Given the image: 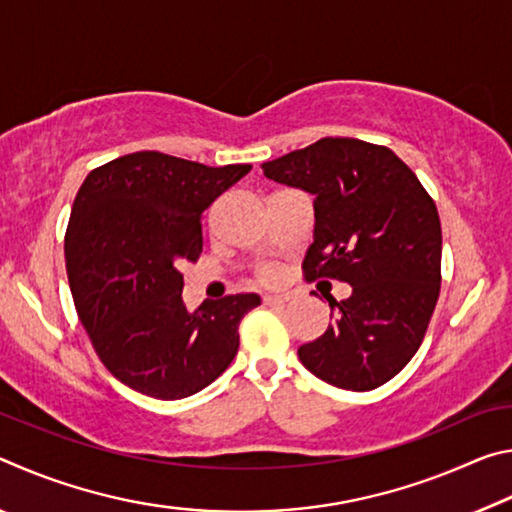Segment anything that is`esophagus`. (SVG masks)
Segmentation results:
<instances>
[{
    "label": "esophagus",
    "instance_id": "obj_1",
    "mask_svg": "<svg viewBox=\"0 0 512 512\" xmlns=\"http://www.w3.org/2000/svg\"><path fill=\"white\" fill-rule=\"evenodd\" d=\"M289 302L287 293H264V305H284Z\"/></svg>",
    "mask_w": 512,
    "mask_h": 512
}]
</instances>
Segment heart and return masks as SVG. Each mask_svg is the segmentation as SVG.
I'll return each instance as SVG.
<instances>
[{
  "mask_svg": "<svg viewBox=\"0 0 512 512\" xmlns=\"http://www.w3.org/2000/svg\"><path fill=\"white\" fill-rule=\"evenodd\" d=\"M264 277H275V271H273V268H266V271H264Z\"/></svg>",
  "mask_w": 512,
  "mask_h": 512,
  "instance_id": "heart-1",
  "label": "heart"
}]
</instances>
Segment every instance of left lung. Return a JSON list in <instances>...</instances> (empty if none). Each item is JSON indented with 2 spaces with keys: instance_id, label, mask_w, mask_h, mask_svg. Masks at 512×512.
Listing matches in <instances>:
<instances>
[{
  "instance_id": "8db88e82",
  "label": "left lung",
  "mask_w": 512,
  "mask_h": 512,
  "mask_svg": "<svg viewBox=\"0 0 512 512\" xmlns=\"http://www.w3.org/2000/svg\"><path fill=\"white\" fill-rule=\"evenodd\" d=\"M262 171L314 196L307 280L352 287L329 302L325 334L298 348L302 366L345 391L386 384L418 352L440 293L436 203L391 149L352 137H323Z\"/></svg>"
}]
</instances>
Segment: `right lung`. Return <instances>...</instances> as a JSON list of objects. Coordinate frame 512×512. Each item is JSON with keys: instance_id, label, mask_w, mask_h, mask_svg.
Listing matches in <instances>:
<instances>
[{"instance_id": "add662e5", "label": "right lung", "mask_w": 512, "mask_h": 512, "mask_svg": "<svg viewBox=\"0 0 512 512\" xmlns=\"http://www.w3.org/2000/svg\"><path fill=\"white\" fill-rule=\"evenodd\" d=\"M250 169L140 151L83 180L65 235L69 289L103 366L133 391L183 400L235 359L241 318L262 300L189 311L180 268L201 255L203 212Z\"/></svg>"}]
</instances>
